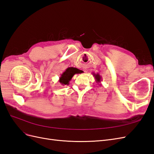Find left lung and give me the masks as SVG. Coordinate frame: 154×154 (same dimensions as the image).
<instances>
[{
  "label": "left lung",
  "instance_id": "obj_1",
  "mask_svg": "<svg viewBox=\"0 0 154 154\" xmlns=\"http://www.w3.org/2000/svg\"><path fill=\"white\" fill-rule=\"evenodd\" d=\"M93 76H94L95 80H96V83H97V84H99L100 85H101V82L102 80V78L101 76H100V74L99 73H97V74H95V73H92Z\"/></svg>",
  "mask_w": 154,
  "mask_h": 154
}]
</instances>
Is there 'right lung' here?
Segmentation results:
<instances>
[{
  "instance_id": "1",
  "label": "right lung",
  "mask_w": 154,
  "mask_h": 154,
  "mask_svg": "<svg viewBox=\"0 0 154 154\" xmlns=\"http://www.w3.org/2000/svg\"><path fill=\"white\" fill-rule=\"evenodd\" d=\"M81 71L75 67H68L60 76L59 78V82L62 85H68L69 82L71 80L72 78L75 74L81 73Z\"/></svg>"
}]
</instances>
